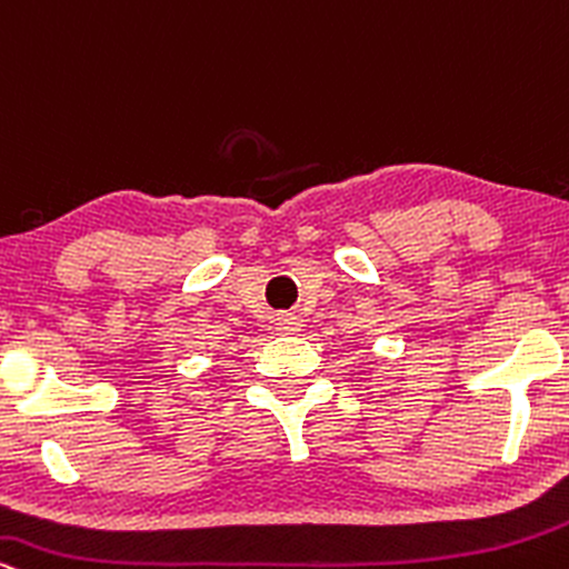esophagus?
<instances>
[{
    "mask_svg": "<svg viewBox=\"0 0 569 569\" xmlns=\"http://www.w3.org/2000/svg\"><path fill=\"white\" fill-rule=\"evenodd\" d=\"M273 325H277L279 336H296V332H300V322L292 313H279V317L273 319Z\"/></svg>",
    "mask_w": 569,
    "mask_h": 569,
    "instance_id": "esophagus-1",
    "label": "esophagus"
}]
</instances>
